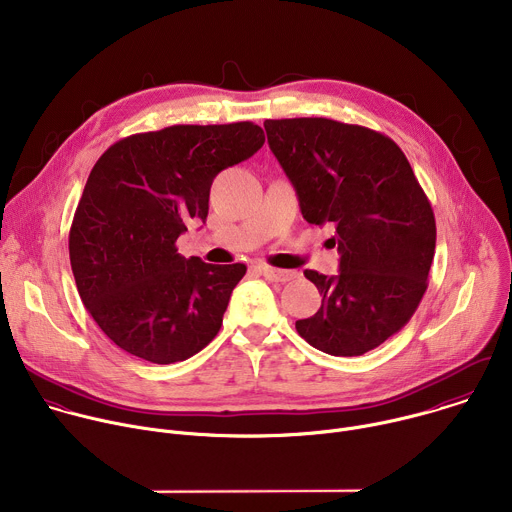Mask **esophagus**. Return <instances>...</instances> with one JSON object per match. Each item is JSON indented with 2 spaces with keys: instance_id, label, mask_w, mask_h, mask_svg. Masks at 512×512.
Instances as JSON below:
<instances>
[{
  "instance_id": "1",
  "label": "esophagus",
  "mask_w": 512,
  "mask_h": 512,
  "mask_svg": "<svg viewBox=\"0 0 512 512\" xmlns=\"http://www.w3.org/2000/svg\"><path fill=\"white\" fill-rule=\"evenodd\" d=\"M259 271H261V275H263L265 279H269V281H289V279H294V277L298 275L296 271L275 269V267H269V265H263V267H259Z\"/></svg>"
}]
</instances>
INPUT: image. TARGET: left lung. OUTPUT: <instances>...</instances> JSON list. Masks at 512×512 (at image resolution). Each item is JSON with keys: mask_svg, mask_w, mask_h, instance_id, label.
<instances>
[{"mask_svg": "<svg viewBox=\"0 0 512 512\" xmlns=\"http://www.w3.org/2000/svg\"><path fill=\"white\" fill-rule=\"evenodd\" d=\"M267 141L312 225L334 227L340 273L304 275L320 310L298 334L332 356H360L415 314L435 253V218L399 145L326 117L267 119Z\"/></svg>", "mask_w": 512, "mask_h": 512, "instance_id": "1", "label": "left lung"}]
</instances>
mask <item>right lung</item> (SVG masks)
<instances>
[{
    "instance_id": "1",
    "label": "right lung",
    "mask_w": 512,
    "mask_h": 512,
    "mask_svg": "<svg viewBox=\"0 0 512 512\" xmlns=\"http://www.w3.org/2000/svg\"><path fill=\"white\" fill-rule=\"evenodd\" d=\"M265 141L251 121L172 125L119 139L93 166L68 235L79 296L125 352L172 364L221 330L243 263L182 257L190 218L206 221L216 174Z\"/></svg>"
}]
</instances>
